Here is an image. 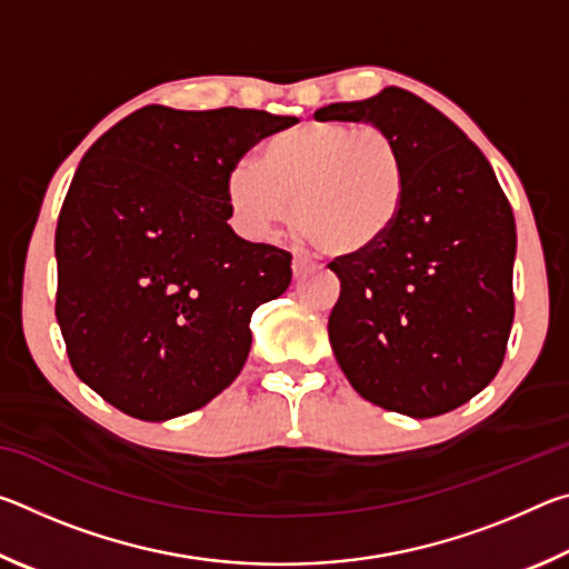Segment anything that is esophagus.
I'll list each match as a JSON object with an SVG mask.
<instances>
[{
	"label": "esophagus",
	"instance_id": "obj_1",
	"mask_svg": "<svg viewBox=\"0 0 569 569\" xmlns=\"http://www.w3.org/2000/svg\"><path fill=\"white\" fill-rule=\"evenodd\" d=\"M291 268H293V276L296 278H301L303 273H308L313 268V263L308 261V258H303V256H293V261H291Z\"/></svg>",
	"mask_w": 569,
	"mask_h": 569
}]
</instances>
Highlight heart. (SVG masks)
Returning <instances> with one entry per match:
<instances>
[{
  "label": "heart",
  "instance_id": "obj_1",
  "mask_svg": "<svg viewBox=\"0 0 569 569\" xmlns=\"http://www.w3.org/2000/svg\"><path fill=\"white\" fill-rule=\"evenodd\" d=\"M409 170L401 142L351 122H301L271 134L261 158L226 172L230 223L266 240L291 216L326 256L351 258L381 246L407 203Z\"/></svg>",
  "mask_w": 569,
  "mask_h": 569
}]
</instances>
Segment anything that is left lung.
I'll return each mask as SVG.
<instances>
[{"instance_id":"1","label":"left lung","mask_w":569,"mask_h":569,"mask_svg":"<svg viewBox=\"0 0 569 569\" xmlns=\"http://www.w3.org/2000/svg\"><path fill=\"white\" fill-rule=\"evenodd\" d=\"M316 120L369 122L407 158L399 223L363 256L333 258L336 361L366 401L413 419L467 403L497 377L515 319L517 230L481 150L401 88L333 102Z\"/></svg>"}]
</instances>
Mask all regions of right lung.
<instances>
[{
	"instance_id": "obj_1",
	"label": "right lung",
	"mask_w": 569,
	"mask_h": 569,
	"mask_svg": "<svg viewBox=\"0 0 569 569\" xmlns=\"http://www.w3.org/2000/svg\"><path fill=\"white\" fill-rule=\"evenodd\" d=\"M266 110L148 104L84 152L57 220V323L77 377L142 421L233 383L250 316L291 283V253L228 226L226 172L296 124Z\"/></svg>"
}]
</instances>
